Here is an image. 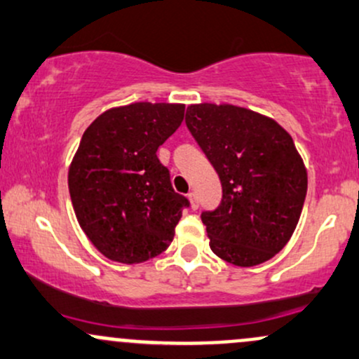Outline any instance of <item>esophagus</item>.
Masks as SVG:
<instances>
[{
    "label": "esophagus",
    "mask_w": 359,
    "mask_h": 359,
    "mask_svg": "<svg viewBox=\"0 0 359 359\" xmlns=\"http://www.w3.org/2000/svg\"><path fill=\"white\" fill-rule=\"evenodd\" d=\"M187 197H189V201H191V205H192V209H197L199 208V201H197V194L196 192H189L187 194Z\"/></svg>",
    "instance_id": "obj_1"
}]
</instances>
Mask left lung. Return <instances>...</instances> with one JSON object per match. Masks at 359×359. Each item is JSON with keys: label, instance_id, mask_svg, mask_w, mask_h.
Masks as SVG:
<instances>
[{"label": "left lung", "instance_id": "obj_1", "mask_svg": "<svg viewBox=\"0 0 359 359\" xmlns=\"http://www.w3.org/2000/svg\"><path fill=\"white\" fill-rule=\"evenodd\" d=\"M185 125L219 175L221 204L201 219L224 262L255 266L278 253L297 226L307 170L271 118L233 104H192Z\"/></svg>", "mask_w": 359, "mask_h": 359}]
</instances>
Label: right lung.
<instances>
[{
    "label": "right lung",
    "instance_id": "1",
    "mask_svg": "<svg viewBox=\"0 0 359 359\" xmlns=\"http://www.w3.org/2000/svg\"><path fill=\"white\" fill-rule=\"evenodd\" d=\"M184 104L135 102L90 123L69 168L82 231L106 258L142 263L165 251L189 208L156 150L184 119Z\"/></svg>",
    "mask_w": 359,
    "mask_h": 359
}]
</instances>
